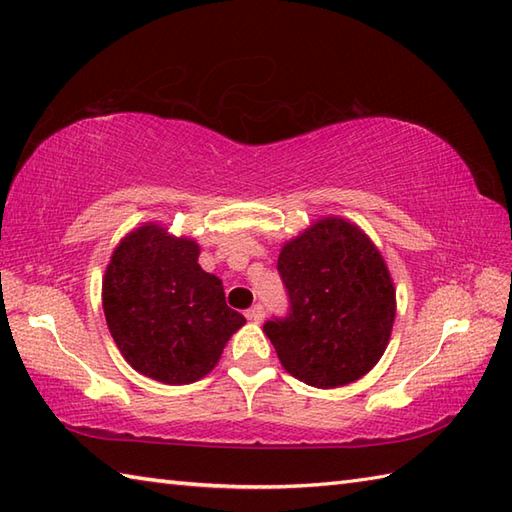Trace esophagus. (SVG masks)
<instances>
[{
  "instance_id": "1",
  "label": "esophagus",
  "mask_w": 512,
  "mask_h": 512,
  "mask_svg": "<svg viewBox=\"0 0 512 512\" xmlns=\"http://www.w3.org/2000/svg\"><path fill=\"white\" fill-rule=\"evenodd\" d=\"M246 319L253 321V323H262L264 321V306H253L248 312H246Z\"/></svg>"
}]
</instances>
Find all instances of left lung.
Instances as JSON below:
<instances>
[{"label":"left lung","instance_id":"8db88e82","mask_svg":"<svg viewBox=\"0 0 512 512\" xmlns=\"http://www.w3.org/2000/svg\"><path fill=\"white\" fill-rule=\"evenodd\" d=\"M290 312L264 323L281 365L301 383L334 389L372 369L389 343L396 290L383 255L356 224L323 217L277 259Z\"/></svg>","mask_w":512,"mask_h":512}]
</instances>
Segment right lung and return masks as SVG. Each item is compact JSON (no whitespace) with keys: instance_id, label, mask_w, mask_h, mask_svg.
<instances>
[{"instance_id":"1","label":"right lung","mask_w":512,"mask_h":512,"mask_svg":"<svg viewBox=\"0 0 512 512\" xmlns=\"http://www.w3.org/2000/svg\"><path fill=\"white\" fill-rule=\"evenodd\" d=\"M200 246L145 224L121 239L103 279V312L136 372L189 385L220 361L246 319L226 306L222 279L198 264Z\"/></svg>"}]
</instances>
